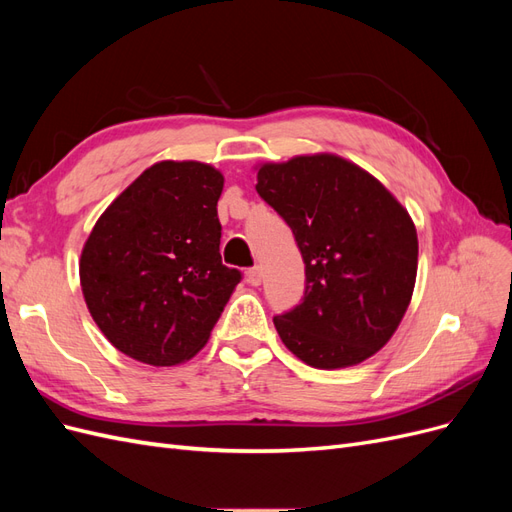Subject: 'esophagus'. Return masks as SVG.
I'll return each mask as SVG.
<instances>
[{
    "label": "esophagus",
    "mask_w": 512,
    "mask_h": 512,
    "mask_svg": "<svg viewBox=\"0 0 512 512\" xmlns=\"http://www.w3.org/2000/svg\"><path fill=\"white\" fill-rule=\"evenodd\" d=\"M247 282H250L252 286H260L262 284V271H260V267H254V269L247 271Z\"/></svg>",
    "instance_id": "34e87169"
}]
</instances>
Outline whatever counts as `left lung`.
Returning <instances> with one entry per match:
<instances>
[{"instance_id":"8db88e82","label":"left lung","mask_w":512,"mask_h":512,"mask_svg":"<svg viewBox=\"0 0 512 512\" xmlns=\"http://www.w3.org/2000/svg\"><path fill=\"white\" fill-rule=\"evenodd\" d=\"M258 194L282 215L305 262L303 301L273 324L316 369L359 365L389 344L412 301L418 237L408 209L335 153L262 162Z\"/></svg>"}]
</instances>
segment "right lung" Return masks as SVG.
I'll return each mask as SVG.
<instances>
[{
	"label": "right lung",
	"mask_w": 512,
	"mask_h": 512,
	"mask_svg": "<svg viewBox=\"0 0 512 512\" xmlns=\"http://www.w3.org/2000/svg\"><path fill=\"white\" fill-rule=\"evenodd\" d=\"M224 175L196 160L143 170L91 228L79 275L91 318L119 352L173 367L203 350L241 273L222 265Z\"/></svg>",
	"instance_id": "obj_1"
}]
</instances>
